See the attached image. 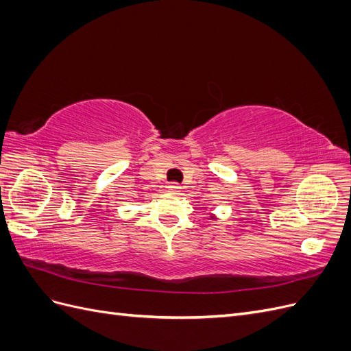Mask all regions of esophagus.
<instances>
[{
    "label": "esophagus",
    "mask_w": 351,
    "mask_h": 351,
    "mask_svg": "<svg viewBox=\"0 0 351 351\" xmlns=\"http://www.w3.org/2000/svg\"><path fill=\"white\" fill-rule=\"evenodd\" d=\"M167 189H168V192H171V193H178L180 192V187L177 183H169L168 186H167Z\"/></svg>",
    "instance_id": "esophagus-1"
}]
</instances>
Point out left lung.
<instances>
[{
  "label": "left lung",
  "mask_w": 351,
  "mask_h": 351,
  "mask_svg": "<svg viewBox=\"0 0 351 351\" xmlns=\"http://www.w3.org/2000/svg\"><path fill=\"white\" fill-rule=\"evenodd\" d=\"M210 218H215V217H210Z\"/></svg>",
  "instance_id": "obj_1"
}]
</instances>
